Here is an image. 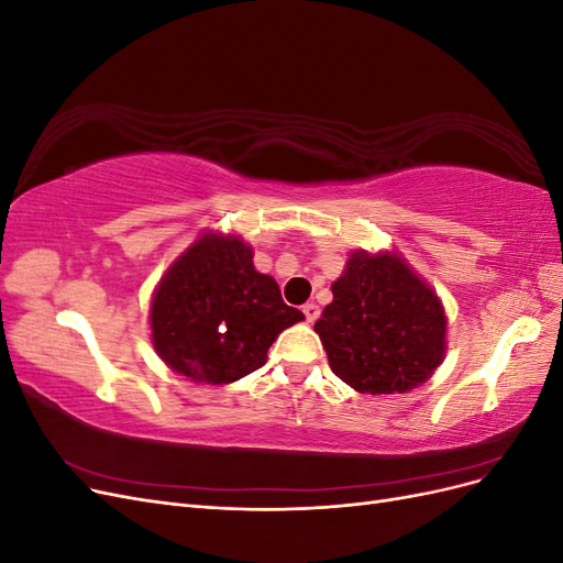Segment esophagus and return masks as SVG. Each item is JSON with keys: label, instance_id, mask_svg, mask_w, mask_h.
Here are the masks:
<instances>
[{"label": "esophagus", "instance_id": "1", "mask_svg": "<svg viewBox=\"0 0 563 563\" xmlns=\"http://www.w3.org/2000/svg\"><path fill=\"white\" fill-rule=\"evenodd\" d=\"M302 312H305V319H308V323H314L319 319V305L317 302H308L302 308Z\"/></svg>", "mask_w": 563, "mask_h": 563}]
</instances>
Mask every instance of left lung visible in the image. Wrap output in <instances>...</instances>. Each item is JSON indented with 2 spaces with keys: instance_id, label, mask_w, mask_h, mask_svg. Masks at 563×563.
Masks as SVG:
<instances>
[{
  "instance_id": "8db88e82",
  "label": "left lung",
  "mask_w": 563,
  "mask_h": 563,
  "mask_svg": "<svg viewBox=\"0 0 563 563\" xmlns=\"http://www.w3.org/2000/svg\"><path fill=\"white\" fill-rule=\"evenodd\" d=\"M314 331L335 376L362 395H404L446 356V310L397 251H354Z\"/></svg>"
}]
</instances>
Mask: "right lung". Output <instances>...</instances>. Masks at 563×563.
<instances>
[{
	"mask_svg": "<svg viewBox=\"0 0 563 563\" xmlns=\"http://www.w3.org/2000/svg\"><path fill=\"white\" fill-rule=\"evenodd\" d=\"M302 319L282 300L279 284L253 267L251 244L207 230L155 286L150 340L178 376L228 385L261 368L279 333Z\"/></svg>",
	"mask_w": 563,
	"mask_h": 563,
	"instance_id": "right-lung-1",
	"label": "right lung"
}]
</instances>
